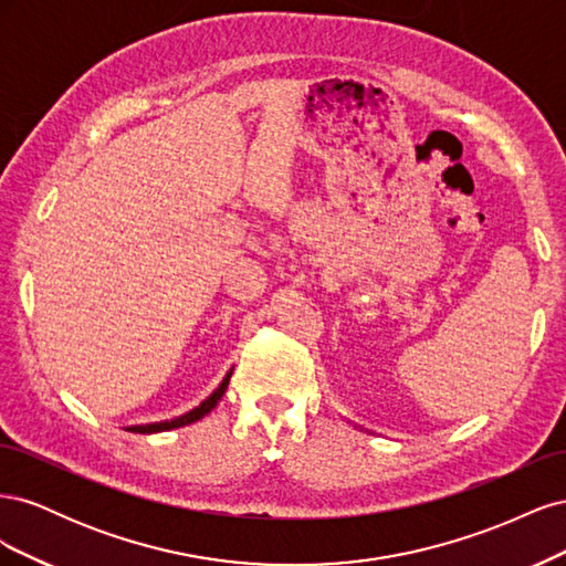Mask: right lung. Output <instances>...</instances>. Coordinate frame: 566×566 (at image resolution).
I'll return each mask as SVG.
<instances>
[{
	"instance_id": "1",
	"label": "right lung",
	"mask_w": 566,
	"mask_h": 566,
	"mask_svg": "<svg viewBox=\"0 0 566 566\" xmlns=\"http://www.w3.org/2000/svg\"><path fill=\"white\" fill-rule=\"evenodd\" d=\"M229 380H231V373L227 375L224 380H221V385L217 387V391H212V397L205 399L198 408H193L191 413H186L181 418H175V420H165V422H156V424H136V427H129V432H139V434H150V432H165V430H175V427H184V424H191L200 418H205L210 413V410L217 406V401L224 397V391L229 387Z\"/></svg>"
}]
</instances>
